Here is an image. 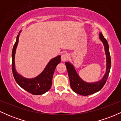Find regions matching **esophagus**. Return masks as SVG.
<instances>
[{"instance_id":"1","label":"esophagus","mask_w":121,"mask_h":121,"mask_svg":"<svg viewBox=\"0 0 121 121\" xmlns=\"http://www.w3.org/2000/svg\"><path fill=\"white\" fill-rule=\"evenodd\" d=\"M69 59V55L68 53H63L61 55V60L62 61H66Z\"/></svg>"}]
</instances>
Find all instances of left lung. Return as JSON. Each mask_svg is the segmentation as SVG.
Segmentation results:
<instances>
[{
  "instance_id": "8db88e82",
  "label": "left lung",
  "mask_w": 121,
  "mask_h": 121,
  "mask_svg": "<svg viewBox=\"0 0 121 121\" xmlns=\"http://www.w3.org/2000/svg\"><path fill=\"white\" fill-rule=\"evenodd\" d=\"M99 39L102 41L105 47L107 62L106 72L103 78L101 81L94 83H87L82 81L77 74L74 66L70 64L69 62H65V65L67 69L69 81H70V87L73 91L80 95L85 96L99 91L103 87L108 80L111 67V57L109 52V47L108 41L101 32L99 34Z\"/></svg>"
}]
</instances>
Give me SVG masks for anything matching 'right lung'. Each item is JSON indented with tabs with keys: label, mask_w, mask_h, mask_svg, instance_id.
I'll return each mask as SVG.
<instances>
[{
	"label": "right lung",
	"mask_w": 121,
	"mask_h": 121,
	"mask_svg": "<svg viewBox=\"0 0 121 121\" xmlns=\"http://www.w3.org/2000/svg\"><path fill=\"white\" fill-rule=\"evenodd\" d=\"M19 35L13 45L12 52V70L13 77L17 84L23 89L34 95H40L48 91L52 84V78L56 66L61 61V56H58L50 61L46 68L39 76L34 78L27 79L18 74L15 68V55L19 41Z\"/></svg>",
	"instance_id": "obj_1"
}]
</instances>
